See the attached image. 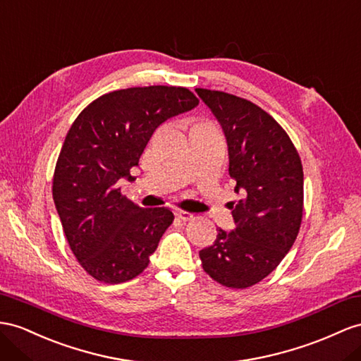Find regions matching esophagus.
Here are the masks:
<instances>
[{
  "instance_id": "1",
  "label": "esophagus",
  "mask_w": 361,
  "mask_h": 361,
  "mask_svg": "<svg viewBox=\"0 0 361 361\" xmlns=\"http://www.w3.org/2000/svg\"><path fill=\"white\" fill-rule=\"evenodd\" d=\"M175 215H177L181 221L193 219V214H190V212H186V210H177V212H175Z\"/></svg>"
}]
</instances>
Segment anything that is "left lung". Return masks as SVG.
Listing matches in <instances>:
<instances>
[{"mask_svg": "<svg viewBox=\"0 0 361 361\" xmlns=\"http://www.w3.org/2000/svg\"><path fill=\"white\" fill-rule=\"evenodd\" d=\"M223 128L228 173L243 197L230 202L236 227L218 228L202 248V269L227 288H248L269 276L298 238L303 214V169L291 138L253 102L197 88Z\"/></svg>", "mask_w": 361, "mask_h": 361, "instance_id": "left-lung-1", "label": "left lung"}]
</instances>
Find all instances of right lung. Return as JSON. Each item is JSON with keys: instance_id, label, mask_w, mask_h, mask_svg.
I'll list each match as a JSON object with an SVG mask.
<instances>
[{"instance_id": "right-lung-1", "label": "right lung", "mask_w": 361, "mask_h": 361, "mask_svg": "<svg viewBox=\"0 0 361 361\" xmlns=\"http://www.w3.org/2000/svg\"><path fill=\"white\" fill-rule=\"evenodd\" d=\"M200 104L183 87L111 91L82 111L62 145L53 201L73 255L90 276L122 283L140 274L173 214L143 209L120 193L154 131Z\"/></svg>"}]
</instances>
